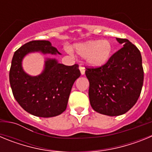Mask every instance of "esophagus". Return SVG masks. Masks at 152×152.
Listing matches in <instances>:
<instances>
[{"mask_svg": "<svg viewBox=\"0 0 152 152\" xmlns=\"http://www.w3.org/2000/svg\"><path fill=\"white\" fill-rule=\"evenodd\" d=\"M79 69H80L81 75H83L85 74V68H84V66H82V65H80V66H79Z\"/></svg>", "mask_w": 152, "mask_h": 152, "instance_id": "esophagus-1", "label": "esophagus"}]
</instances>
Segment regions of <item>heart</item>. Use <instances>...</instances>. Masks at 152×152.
I'll use <instances>...</instances> for the list:
<instances>
[{"label":"heart","mask_w":152,"mask_h":152,"mask_svg":"<svg viewBox=\"0 0 152 152\" xmlns=\"http://www.w3.org/2000/svg\"><path fill=\"white\" fill-rule=\"evenodd\" d=\"M77 54L86 58L88 64L91 66H101L108 61L112 54L113 47L108 40L88 41L75 45ZM68 52L72 53V49L68 48Z\"/></svg>","instance_id":"heart-1"}]
</instances>
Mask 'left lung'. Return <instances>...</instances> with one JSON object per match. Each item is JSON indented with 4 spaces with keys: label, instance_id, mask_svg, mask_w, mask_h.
I'll use <instances>...</instances> for the list:
<instances>
[{
    "label": "left lung",
    "instance_id": "8db88e82",
    "mask_svg": "<svg viewBox=\"0 0 152 152\" xmlns=\"http://www.w3.org/2000/svg\"><path fill=\"white\" fill-rule=\"evenodd\" d=\"M123 47L99 67H85L90 103L94 110L119 116L136 103L142 91L144 71L140 51L126 39L116 38Z\"/></svg>",
    "mask_w": 152,
    "mask_h": 152
}]
</instances>
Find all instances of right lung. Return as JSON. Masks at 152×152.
<instances>
[{"mask_svg":"<svg viewBox=\"0 0 152 152\" xmlns=\"http://www.w3.org/2000/svg\"><path fill=\"white\" fill-rule=\"evenodd\" d=\"M31 52L60 54L46 40H33L19 48L14 52L9 73L13 96L24 110L33 116L60 115L66 110L72 86L80 77L78 64L68 66L55 59H47L44 72L31 77L21 66L23 58Z\"/></svg>","mask_w":152,"mask_h":152,"instance_id":"right-lung-1","label":"right lung"}]
</instances>
